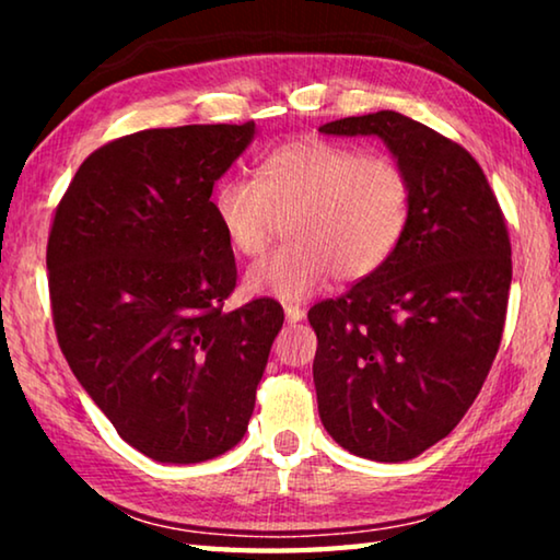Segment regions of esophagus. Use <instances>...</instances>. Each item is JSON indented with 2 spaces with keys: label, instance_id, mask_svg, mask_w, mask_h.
Returning a JSON list of instances; mask_svg holds the SVG:
<instances>
[{
  "label": "esophagus",
  "instance_id": "34e87169",
  "mask_svg": "<svg viewBox=\"0 0 560 560\" xmlns=\"http://www.w3.org/2000/svg\"><path fill=\"white\" fill-rule=\"evenodd\" d=\"M283 311H287L289 324H299V320L306 316V311H303L299 303H283Z\"/></svg>",
  "mask_w": 560,
  "mask_h": 560
}]
</instances>
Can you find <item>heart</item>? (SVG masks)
I'll use <instances>...</instances> for the list:
<instances>
[{
	"label": "heart",
	"mask_w": 560,
	"mask_h": 560,
	"mask_svg": "<svg viewBox=\"0 0 560 560\" xmlns=\"http://www.w3.org/2000/svg\"><path fill=\"white\" fill-rule=\"evenodd\" d=\"M212 212L244 257L267 249L281 220L293 242L246 271V291L306 299L338 273L360 281L381 271L402 244L412 185L390 158L320 138L289 140L264 155L254 177H224Z\"/></svg>",
	"instance_id": "obj_1"
}]
</instances>
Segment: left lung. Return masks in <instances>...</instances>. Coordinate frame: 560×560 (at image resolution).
I'll use <instances>...</instances> for the list:
<instances>
[{
    "instance_id": "8db88e82",
    "label": "left lung",
    "mask_w": 560,
    "mask_h": 560,
    "mask_svg": "<svg viewBox=\"0 0 560 560\" xmlns=\"http://www.w3.org/2000/svg\"><path fill=\"white\" fill-rule=\"evenodd\" d=\"M326 136H377L412 185L405 240L373 277L308 311L318 415L340 447L407 462L457 428L504 334V212L459 143L395 110L340 118Z\"/></svg>"
}]
</instances>
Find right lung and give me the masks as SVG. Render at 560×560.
Wrapping results in <instances>:
<instances>
[{
    "label": "right lung",
    "mask_w": 560,
    "mask_h": 560,
    "mask_svg": "<svg viewBox=\"0 0 560 560\" xmlns=\"http://www.w3.org/2000/svg\"><path fill=\"white\" fill-rule=\"evenodd\" d=\"M254 138L242 126L130 132L83 160L56 205L46 269L75 381L155 462L220 457L244 438L283 308L224 301L236 264L212 187Z\"/></svg>",
    "instance_id": "1"
}]
</instances>
